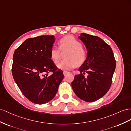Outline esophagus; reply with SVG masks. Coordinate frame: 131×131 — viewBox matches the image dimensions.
I'll return each instance as SVG.
<instances>
[{
    "label": "esophagus",
    "mask_w": 131,
    "mask_h": 131,
    "mask_svg": "<svg viewBox=\"0 0 131 131\" xmlns=\"http://www.w3.org/2000/svg\"><path fill=\"white\" fill-rule=\"evenodd\" d=\"M63 75H64L65 76H67L68 75L69 73V72H68V71H64L63 72Z\"/></svg>",
    "instance_id": "obj_1"
}]
</instances>
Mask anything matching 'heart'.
<instances>
[{"label": "heart", "instance_id": "b5f03b06", "mask_svg": "<svg viewBox=\"0 0 131 131\" xmlns=\"http://www.w3.org/2000/svg\"><path fill=\"white\" fill-rule=\"evenodd\" d=\"M82 43L72 36L62 38L59 42V48L53 46L50 50V58L51 61L57 63L61 58L62 53H65V59L58 65V68L62 70H69L76 65H81L86 61L87 52L82 48Z\"/></svg>", "mask_w": 131, "mask_h": 131}]
</instances>
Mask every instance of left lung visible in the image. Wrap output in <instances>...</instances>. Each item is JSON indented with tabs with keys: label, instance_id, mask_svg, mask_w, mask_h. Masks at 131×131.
Returning a JSON list of instances; mask_svg holds the SVG:
<instances>
[{
	"label": "left lung",
	"instance_id": "obj_1",
	"mask_svg": "<svg viewBox=\"0 0 131 131\" xmlns=\"http://www.w3.org/2000/svg\"><path fill=\"white\" fill-rule=\"evenodd\" d=\"M78 38L87 49V58L80 66L79 75L71 83L76 95L86 102H94L108 91L116 68L111 48L98 36L81 33ZM83 72V73L82 72ZM88 73L86 79L83 74Z\"/></svg>",
	"mask_w": 131,
	"mask_h": 131
}]
</instances>
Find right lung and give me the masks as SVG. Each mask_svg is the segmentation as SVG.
Instances as JSON below:
<instances>
[{
    "instance_id": "right-lung-1",
    "label": "right lung",
    "mask_w": 131,
    "mask_h": 131,
    "mask_svg": "<svg viewBox=\"0 0 131 131\" xmlns=\"http://www.w3.org/2000/svg\"><path fill=\"white\" fill-rule=\"evenodd\" d=\"M55 41L53 35L29 38L13 55V78L23 94L34 103L41 105L54 98L64 77L50 58Z\"/></svg>"
}]
</instances>
